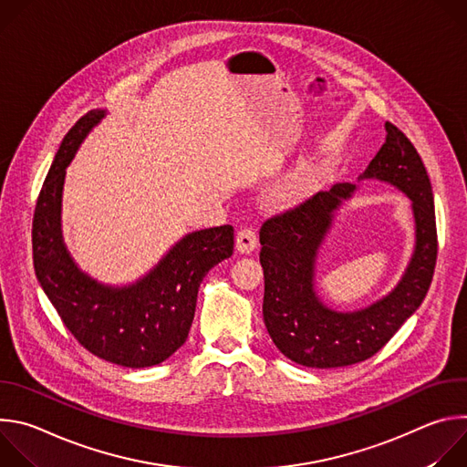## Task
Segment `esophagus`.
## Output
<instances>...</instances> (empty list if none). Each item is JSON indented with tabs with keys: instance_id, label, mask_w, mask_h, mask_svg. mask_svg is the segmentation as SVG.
Masks as SVG:
<instances>
[{
	"instance_id": "1",
	"label": "esophagus",
	"mask_w": 467,
	"mask_h": 467,
	"mask_svg": "<svg viewBox=\"0 0 467 467\" xmlns=\"http://www.w3.org/2000/svg\"><path fill=\"white\" fill-rule=\"evenodd\" d=\"M256 245H258V238H256L254 229L244 227L236 233V249L240 253H251L256 249Z\"/></svg>"
}]
</instances>
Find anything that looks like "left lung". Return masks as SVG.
<instances>
[{"instance_id": "obj_1", "label": "left lung", "mask_w": 467, "mask_h": 467, "mask_svg": "<svg viewBox=\"0 0 467 467\" xmlns=\"http://www.w3.org/2000/svg\"><path fill=\"white\" fill-rule=\"evenodd\" d=\"M386 142L362 179L386 181L412 199L416 251L407 274L384 299L357 312L325 306L314 290L317 247L332 213L351 197L355 184L317 192L260 227L264 270V323L279 351L306 368H342L373 357L421 305L436 265L438 234L431 179L414 144L386 121Z\"/></svg>"}]
</instances>
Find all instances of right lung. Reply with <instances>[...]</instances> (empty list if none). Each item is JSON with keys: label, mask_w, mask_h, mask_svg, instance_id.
Segmentation results:
<instances>
[{"label": "right lung", "mask_w": 467, "mask_h": 467, "mask_svg": "<svg viewBox=\"0 0 467 467\" xmlns=\"http://www.w3.org/2000/svg\"><path fill=\"white\" fill-rule=\"evenodd\" d=\"M103 116V110H90L79 118L47 171L33 218L35 272L62 323L87 351L123 368H150L186 342L199 285L233 254L234 229L222 225L184 236L157 268L125 288L103 286L79 272L60 234L62 182L66 166Z\"/></svg>", "instance_id": "add662e5"}]
</instances>
